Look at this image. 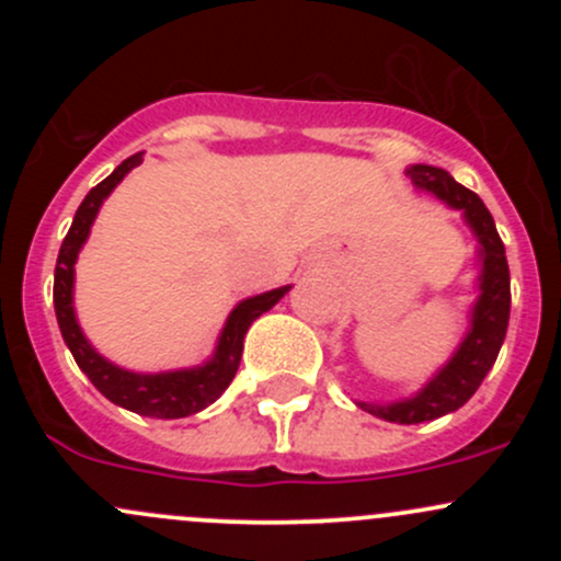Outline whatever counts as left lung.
<instances>
[{
    "instance_id": "left-lung-1",
    "label": "left lung",
    "mask_w": 561,
    "mask_h": 561,
    "mask_svg": "<svg viewBox=\"0 0 561 561\" xmlns=\"http://www.w3.org/2000/svg\"><path fill=\"white\" fill-rule=\"evenodd\" d=\"M407 175L412 179L415 190L428 192L454 208L463 217L467 228L478 241V298L469 309V325L463 339L458 342L448 360L407 399L396 401H355L360 410L371 412L388 423H412L437 421V417L456 412L458 407L472 399L483 377L494 366L511 320V268H507L505 244L496 233L494 217L489 214L485 203L472 190L461 186L443 168L434 165H410Z\"/></svg>"
}]
</instances>
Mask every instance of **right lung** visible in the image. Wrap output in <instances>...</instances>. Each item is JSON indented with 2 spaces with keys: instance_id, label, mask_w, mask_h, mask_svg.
Segmentation results:
<instances>
[{
  "instance_id": "right-lung-1",
  "label": "right lung",
  "mask_w": 561,
  "mask_h": 561,
  "mask_svg": "<svg viewBox=\"0 0 561 561\" xmlns=\"http://www.w3.org/2000/svg\"><path fill=\"white\" fill-rule=\"evenodd\" d=\"M144 162V151L140 154L127 157L122 165L116 168L105 181H100L83 203L78 206L76 219H72L70 230H67L65 241H61L59 257H56L54 271V309L56 320H59V331L65 336V344L70 347L72 358H76L78 369L92 380V386L105 396L113 404L124 407L129 412H138L144 417H162V421H173V417L195 415V412L206 410L208 404L225 393V388L233 382L236 371H239L241 353H244V336L254 320L274 309L276 304L290 293L293 285L276 287V290L260 293V296L244 298L233 307V312L225 320L222 331L217 336V347H214L211 358L203 360L197 366H186V369L171 371H133L124 366L107 360L103 353L94 350L83 333L81 322L76 314V263L87 244L92 225L98 219L100 208L107 201L113 190L122 184V179L133 168Z\"/></svg>"
}]
</instances>
